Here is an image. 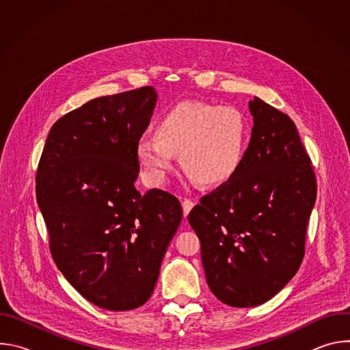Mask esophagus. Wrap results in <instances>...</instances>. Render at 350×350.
<instances>
[{
  "instance_id": "1",
  "label": "esophagus",
  "mask_w": 350,
  "mask_h": 350,
  "mask_svg": "<svg viewBox=\"0 0 350 350\" xmlns=\"http://www.w3.org/2000/svg\"><path fill=\"white\" fill-rule=\"evenodd\" d=\"M193 202L192 201H189V199H184L183 201V213H184V217H187L188 215H189V212L192 211V208H193Z\"/></svg>"
}]
</instances>
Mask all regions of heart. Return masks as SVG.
<instances>
[{
  "label": "heart",
  "instance_id": "b5f03b06",
  "mask_svg": "<svg viewBox=\"0 0 350 350\" xmlns=\"http://www.w3.org/2000/svg\"><path fill=\"white\" fill-rule=\"evenodd\" d=\"M247 139V123L234 107L181 103L158 120L155 137H142L135 152L154 180H163L176 157L184 173L202 185H220L239 170Z\"/></svg>",
  "mask_w": 350,
  "mask_h": 350
}]
</instances>
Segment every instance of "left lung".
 <instances>
[{"label":"left lung","mask_w":350,"mask_h":350,"mask_svg":"<svg viewBox=\"0 0 350 350\" xmlns=\"http://www.w3.org/2000/svg\"><path fill=\"white\" fill-rule=\"evenodd\" d=\"M251 142L237 174L188 215L208 285L223 304L254 308L277 295L305 255L317 184L288 115L255 96Z\"/></svg>","instance_id":"obj_1"}]
</instances>
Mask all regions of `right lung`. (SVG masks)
<instances>
[{
  "mask_svg": "<svg viewBox=\"0 0 350 350\" xmlns=\"http://www.w3.org/2000/svg\"><path fill=\"white\" fill-rule=\"evenodd\" d=\"M154 87L91 99L49 130L36 193L49 249L87 301L124 312L151 297L183 209L162 189L135 188L137 142L157 105Z\"/></svg>",
  "mask_w": 350,
  "mask_h": 350,
  "instance_id": "right-lung-1",
  "label": "right lung"
}]
</instances>
